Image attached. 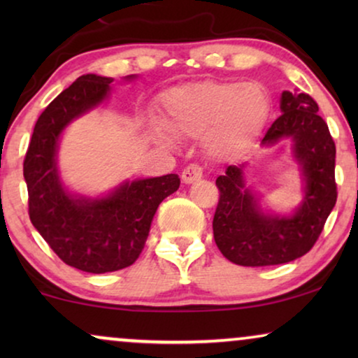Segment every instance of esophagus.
Segmentation results:
<instances>
[{
	"instance_id": "obj_1",
	"label": "esophagus",
	"mask_w": 358,
	"mask_h": 358,
	"mask_svg": "<svg viewBox=\"0 0 358 358\" xmlns=\"http://www.w3.org/2000/svg\"><path fill=\"white\" fill-rule=\"evenodd\" d=\"M203 176V169L199 164H189L187 168L182 171V180L184 184H192L199 180Z\"/></svg>"
}]
</instances>
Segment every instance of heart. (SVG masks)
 I'll use <instances>...</instances> for the list:
<instances>
[{
	"label": "heart",
	"mask_w": 358,
	"mask_h": 358,
	"mask_svg": "<svg viewBox=\"0 0 358 358\" xmlns=\"http://www.w3.org/2000/svg\"><path fill=\"white\" fill-rule=\"evenodd\" d=\"M163 124L178 138L205 135L208 153L218 158L241 153L266 125L271 101L256 83L199 81L171 87L161 94ZM153 135L169 143L163 127Z\"/></svg>",
	"instance_id": "heart-1"
}]
</instances>
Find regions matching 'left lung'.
<instances>
[{
    "mask_svg": "<svg viewBox=\"0 0 358 358\" xmlns=\"http://www.w3.org/2000/svg\"><path fill=\"white\" fill-rule=\"evenodd\" d=\"M282 115L261 145L292 138L293 156L301 169L303 200L290 217L264 213L244 187L241 166H228L217 179L220 200L213 217V238L224 257L238 266L264 267L305 256L320 238L337 200L336 145L317 104L305 92L283 91Z\"/></svg>",
    "mask_w": 358,
    "mask_h": 358,
    "instance_id": "8db88e82",
    "label": "left lung"
}]
</instances>
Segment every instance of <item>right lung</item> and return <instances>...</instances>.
Masks as SVG:
<instances>
[{
	"label": "right lung",
	"mask_w": 358,
	"mask_h": 358,
	"mask_svg": "<svg viewBox=\"0 0 358 358\" xmlns=\"http://www.w3.org/2000/svg\"><path fill=\"white\" fill-rule=\"evenodd\" d=\"M112 81L83 75L60 92L37 119L24 158L32 224L63 262L90 273L131 266L143 251L159 203L180 184L178 174L138 179L97 199L73 195L62 184L57 169L62 131L107 99Z\"/></svg>",
	"instance_id": "right-lung-1"
}]
</instances>
